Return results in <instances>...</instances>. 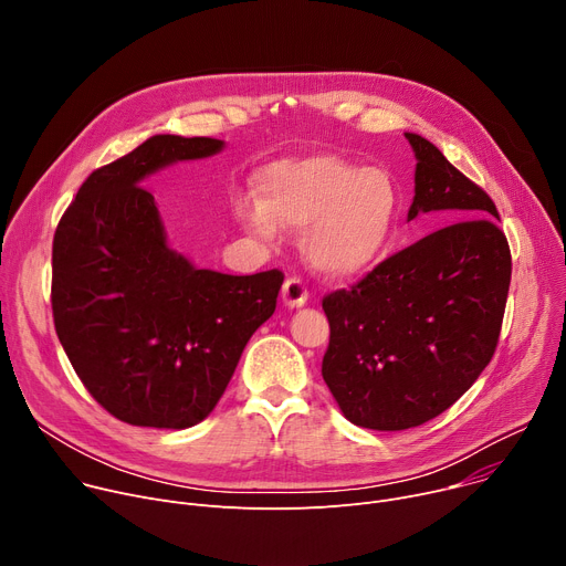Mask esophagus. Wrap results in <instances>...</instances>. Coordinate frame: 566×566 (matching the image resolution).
<instances>
[{
    "mask_svg": "<svg viewBox=\"0 0 566 566\" xmlns=\"http://www.w3.org/2000/svg\"><path fill=\"white\" fill-rule=\"evenodd\" d=\"M306 297H310V293H306V286L302 284V280L297 277H289L282 286V302L289 306V310H300V306L306 304Z\"/></svg>",
    "mask_w": 566,
    "mask_h": 566,
    "instance_id": "1",
    "label": "esophagus"
}]
</instances>
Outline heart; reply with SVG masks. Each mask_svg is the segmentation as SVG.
Wrapping results in <instances>:
<instances>
[{
	"mask_svg": "<svg viewBox=\"0 0 566 566\" xmlns=\"http://www.w3.org/2000/svg\"><path fill=\"white\" fill-rule=\"evenodd\" d=\"M260 202L243 200L237 217L252 234L304 230L302 252L327 277H354L386 254L399 217V189L379 167H358L332 153L280 160L260 178Z\"/></svg>",
	"mask_w": 566,
	"mask_h": 566,
	"instance_id": "obj_1",
	"label": "heart"
}]
</instances>
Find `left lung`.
I'll return each mask as SVG.
<instances>
[{
  "instance_id": "left-lung-1",
  "label": "left lung",
  "mask_w": 566,
  "mask_h": 566,
  "mask_svg": "<svg viewBox=\"0 0 566 566\" xmlns=\"http://www.w3.org/2000/svg\"><path fill=\"white\" fill-rule=\"evenodd\" d=\"M403 135L418 160L406 221L438 212L449 226L323 300V379L340 413L375 431L420 427L470 390L496 349L512 273L492 198L436 144Z\"/></svg>"
}]
</instances>
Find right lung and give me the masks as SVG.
I'll use <instances>...</instances> for the list:
<instances>
[{"label": "right lung", "mask_w": 566, "mask_h": 566, "mask_svg": "<svg viewBox=\"0 0 566 566\" xmlns=\"http://www.w3.org/2000/svg\"><path fill=\"white\" fill-rule=\"evenodd\" d=\"M223 139L153 135L78 189L54 234L51 310L90 395L133 427L189 429L226 392L250 336L275 312L280 271L196 269L169 245L146 180L212 158Z\"/></svg>", "instance_id": "1"}]
</instances>
